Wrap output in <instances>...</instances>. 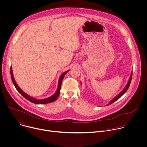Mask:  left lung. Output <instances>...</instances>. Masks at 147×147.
<instances>
[{"label": "left lung", "instance_id": "obj_1", "mask_svg": "<svg viewBox=\"0 0 147 147\" xmlns=\"http://www.w3.org/2000/svg\"><path fill=\"white\" fill-rule=\"evenodd\" d=\"M132 74H133V73L131 72V75H130V79H129V81H128V82H127V84L126 86L125 87V88H124L117 95H116L112 100H111L110 101V102L107 105V106L109 105L112 104V103H113L114 102H115L116 100H117V99H119L125 92H126V91H127V90H128V88H129V86H130V82H131V78H132Z\"/></svg>", "mask_w": 147, "mask_h": 147}]
</instances>
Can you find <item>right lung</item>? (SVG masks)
<instances>
[{
  "mask_svg": "<svg viewBox=\"0 0 147 147\" xmlns=\"http://www.w3.org/2000/svg\"><path fill=\"white\" fill-rule=\"evenodd\" d=\"M69 70H67L64 73H63L59 80V82H58V86H57V90L56 91V92L52 96H51L50 97H48L47 98H45V99H36L34 98L32 96H30V95H28L27 94H26V92H24L22 89H21L17 85V84L16 83L14 76H13V70H12V68H11H11H10V74H11V80L13 81V83L14 86H15L16 90H17V91L22 95L23 96H24L26 99L28 100L29 101L34 103H36V104H45V103H51L53 102L54 101H55L60 94V88H61V82L65 76L66 75V74L69 71Z\"/></svg>",
  "mask_w": 147,
  "mask_h": 147,
  "instance_id": "1",
  "label": "right lung"
}]
</instances>
